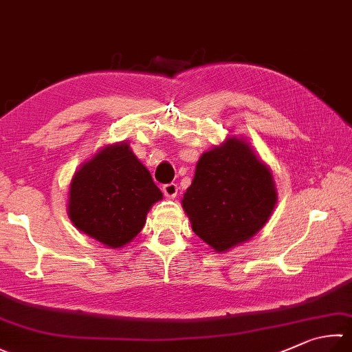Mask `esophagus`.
<instances>
[{"mask_svg": "<svg viewBox=\"0 0 352 352\" xmlns=\"http://www.w3.org/2000/svg\"><path fill=\"white\" fill-rule=\"evenodd\" d=\"M162 191H164V195L167 196L168 199H175L176 197V195H177V185L176 184H165L164 187H162Z\"/></svg>", "mask_w": 352, "mask_h": 352, "instance_id": "1", "label": "esophagus"}]
</instances>
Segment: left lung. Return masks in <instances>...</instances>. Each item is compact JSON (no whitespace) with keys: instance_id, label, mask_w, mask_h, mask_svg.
Listing matches in <instances>:
<instances>
[{"instance_id":"left-lung-1","label":"left lung","mask_w":352,"mask_h":352,"mask_svg":"<svg viewBox=\"0 0 352 352\" xmlns=\"http://www.w3.org/2000/svg\"><path fill=\"white\" fill-rule=\"evenodd\" d=\"M276 202L270 167L236 136L205 151L182 197L191 228L217 253L243 243L263 228Z\"/></svg>"}]
</instances>
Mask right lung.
I'll return each mask as SVG.
<instances>
[{"label": "right lung", "mask_w": 352, "mask_h": 352, "mask_svg": "<svg viewBox=\"0 0 352 352\" xmlns=\"http://www.w3.org/2000/svg\"><path fill=\"white\" fill-rule=\"evenodd\" d=\"M162 193L127 142L107 145L81 165L70 182L69 217L109 248L133 241Z\"/></svg>", "instance_id": "add662e5"}]
</instances>
